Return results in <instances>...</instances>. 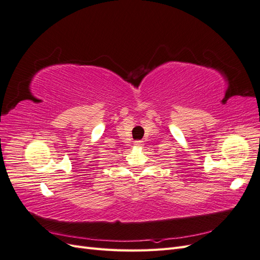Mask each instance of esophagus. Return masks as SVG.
<instances>
[{"label":"esophagus","instance_id":"1","mask_svg":"<svg viewBox=\"0 0 260 260\" xmlns=\"http://www.w3.org/2000/svg\"><path fill=\"white\" fill-rule=\"evenodd\" d=\"M135 145H136L137 147H142V146L144 145V144H143V141H136Z\"/></svg>","mask_w":260,"mask_h":260}]
</instances>
